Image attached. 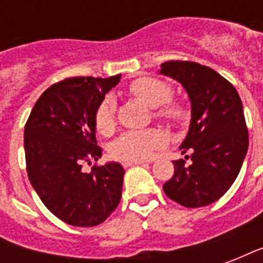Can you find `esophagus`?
<instances>
[{
  "label": "esophagus",
  "mask_w": 263,
  "mask_h": 263,
  "mask_svg": "<svg viewBox=\"0 0 263 263\" xmlns=\"http://www.w3.org/2000/svg\"><path fill=\"white\" fill-rule=\"evenodd\" d=\"M138 165H145V162H143V160H125V162H122V166H124V167H131V166Z\"/></svg>",
  "instance_id": "34e87169"
}]
</instances>
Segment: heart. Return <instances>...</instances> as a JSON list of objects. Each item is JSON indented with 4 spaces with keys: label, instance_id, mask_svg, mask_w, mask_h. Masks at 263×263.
<instances>
[{
    "label": "heart",
    "instance_id": "heart-1",
    "mask_svg": "<svg viewBox=\"0 0 263 263\" xmlns=\"http://www.w3.org/2000/svg\"><path fill=\"white\" fill-rule=\"evenodd\" d=\"M129 92L151 107H156V117L167 122H179L186 117L182 104L171 101L172 86L156 77H139L129 84ZM96 126L104 135L111 134L115 126V103L107 97L97 108ZM166 143V137L159 129L129 131L122 134L111 145V155L120 160H146L152 158L156 149Z\"/></svg>",
    "mask_w": 263,
    "mask_h": 263
}]
</instances>
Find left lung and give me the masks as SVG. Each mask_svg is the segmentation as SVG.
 <instances>
[{
	"label": "left lung",
	"instance_id": "1",
	"mask_svg": "<svg viewBox=\"0 0 263 263\" xmlns=\"http://www.w3.org/2000/svg\"><path fill=\"white\" fill-rule=\"evenodd\" d=\"M187 92L192 120L175 173L163 184L166 196L189 209L217 201L235 182L248 151L242 101L235 87L215 70L194 62L171 60L160 65Z\"/></svg>",
	"mask_w": 263,
	"mask_h": 263
}]
</instances>
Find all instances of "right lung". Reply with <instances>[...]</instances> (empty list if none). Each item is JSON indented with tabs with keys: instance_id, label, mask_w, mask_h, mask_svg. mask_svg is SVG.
Segmentation results:
<instances>
[{
	"instance_id": "add662e5",
	"label": "right lung",
	"mask_w": 263,
	"mask_h": 263,
	"mask_svg": "<svg viewBox=\"0 0 263 263\" xmlns=\"http://www.w3.org/2000/svg\"><path fill=\"white\" fill-rule=\"evenodd\" d=\"M71 77L49 87L32 108L24 132L26 171L32 187L58 218L74 227H94L118 207L125 171L118 162L81 165L101 158L96 141V112L120 83Z\"/></svg>"
}]
</instances>
